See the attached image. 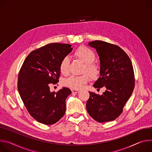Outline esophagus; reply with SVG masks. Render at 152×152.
I'll list each match as a JSON object with an SVG mask.
<instances>
[{"label": "esophagus", "mask_w": 152, "mask_h": 152, "mask_svg": "<svg viewBox=\"0 0 152 152\" xmlns=\"http://www.w3.org/2000/svg\"><path fill=\"white\" fill-rule=\"evenodd\" d=\"M72 91L73 93H75V94H77V93H78L79 92V90H72Z\"/></svg>", "instance_id": "34e87169"}]
</instances>
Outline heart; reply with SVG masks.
Masks as SVG:
<instances>
[{"mask_svg":"<svg viewBox=\"0 0 152 152\" xmlns=\"http://www.w3.org/2000/svg\"><path fill=\"white\" fill-rule=\"evenodd\" d=\"M74 55L77 59L85 64L83 72H86L93 78H96L99 76L100 67L98 64L93 62L96 59V54L91 49L87 47L81 46L75 51ZM69 63V59L67 57L62 59L59 64V70L62 74H68ZM89 80L90 76L85 73L81 76H70L64 80V84L72 89L80 90Z\"/></svg>","mask_w":152,"mask_h":152,"instance_id":"1","label":"heart"}]
</instances>
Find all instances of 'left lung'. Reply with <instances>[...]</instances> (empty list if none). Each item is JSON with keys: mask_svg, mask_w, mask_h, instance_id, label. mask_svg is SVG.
<instances>
[{"mask_svg": "<svg viewBox=\"0 0 152 152\" xmlns=\"http://www.w3.org/2000/svg\"><path fill=\"white\" fill-rule=\"evenodd\" d=\"M100 61V77L93 86H104L106 91L100 96L90 93L86 107L88 114L96 121L104 123L115 120L123 112L135 86L132 62L120 47L100 40L90 42Z\"/></svg>", "mask_w": 152, "mask_h": 152, "instance_id": "obj_1", "label": "left lung"}]
</instances>
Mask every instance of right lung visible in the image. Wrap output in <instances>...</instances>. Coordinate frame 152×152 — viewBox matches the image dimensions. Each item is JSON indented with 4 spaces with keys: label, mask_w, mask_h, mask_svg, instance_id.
<instances>
[{
    "label": "right lung",
    "mask_w": 152,
    "mask_h": 152,
    "mask_svg": "<svg viewBox=\"0 0 152 152\" xmlns=\"http://www.w3.org/2000/svg\"><path fill=\"white\" fill-rule=\"evenodd\" d=\"M72 49L69 44L50 43L31 52L20 70V96L28 113L39 123L53 124L66 113V100L71 90L64 87L50 92L49 85L59 82L60 62Z\"/></svg>",
    "instance_id": "1"
}]
</instances>
